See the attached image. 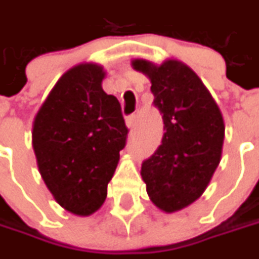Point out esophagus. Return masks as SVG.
<instances>
[{
    "mask_svg": "<svg viewBox=\"0 0 259 259\" xmlns=\"http://www.w3.org/2000/svg\"><path fill=\"white\" fill-rule=\"evenodd\" d=\"M136 120H137V116H136V115L128 116V118H126V126H128L130 130H133V128L136 126Z\"/></svg>",
    "mask_w": 259,
    "mask_h": 259,
    "instance_id": "34e87169",
    "label": "esophagus"
}]
</instances>
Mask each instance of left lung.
Here are the masks:
<instances>
[{
    "label": "left lung",
    "mask_w": 259,
    "mask_h": 259,
    "mask_svg": "<svg viewBox=\"0 0 259 259\" xmlns=\"http://www.w3.org/2000/svg\"><path fill=\"white\" fill-rule=\"evenodd\" d=\"M131 66L150 79L165 130L155 155L143 162L141 177L157 208L177 212L209 186L221 160L224 119L205 83L186 63L134 59Z\"/></svg>",
    "instance_id": "left-lung-1"
}]
</instances>
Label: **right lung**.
Wrapping results in <instances>:
<instances>
[{
    "label": "right lung",
    "instance_id": "right-lung-1",
    "mask_svg": "<svg viewBox=\"0 0 259 259\" xmlns=\"http://www.w3.org/2000/svg\"><path fill=\"white\" fill-rule=\"evenodd\" d=\"M104 76L97 63L70 67L32 125V147L47 189L79 217L102 208L128 134L118 99L103 91Z\"/></svg>",
    "mask_w": 259,
    "mask_h": 259
}]
</instances>
